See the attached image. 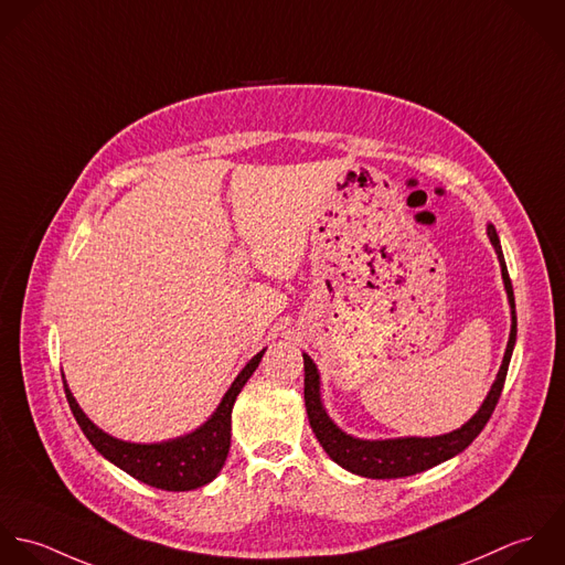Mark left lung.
I'll use <instances>...</instances> for the list:
<instances>
[{
	"mask_svg": "<svg viewBox=\"0 0 565 565\" xmlns=\"http://www.w3.org/2000/svg\"><path fill=\"white\" fill-rule=\"evenodd\" d=\"M487 235L498 253L500 268H502L504 290H507L509 306H511V334H509L500 371L495 375V382L491 384V391L487 393L478 413L460 428L451 430L448 435H441V437H402V439H380V441L355 439V437L342 433L339 426L330 419V415L326 413L323 402H321V380H319L317 364L312 362V358L308 353H303V369H306L303 397H306V411H308L312 433L317 435L323 450L330 454V458L334 462H339L340 467H344L347 471L364 476V478L413 476V473L426 471V469L448 460L451 456L460 454L487 426V422L500 399V393H502V386L507 380V371H509V362H511V353L515 347V337H518L513 286L509 279V270L504 264V255H502V246H500L495 226L487 225Z\"/></svg>",
	"mask_w": 565,
	"mask_h": 565,
	"instance_id": "1",
	"label": "left lung"
}]
</instances>
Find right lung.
Here are the masks:
<instances>
[{
    "label": "right lung",
    "instance_id": "obj_1",
    "mask_svg": "<svg viewBox=\"0 0 565 565\" xmlns=\"http://www.w3.org/2000/svg\"><path fill=\"white\" fill-rule=\"evenodd\" d=\"M266 349H262L257 355H253L246 366L237 373L233 384L214 411V415L194 433L185 437H177L161 444H130L115 439L100 430L78 406L74 399L65 375V395L70 402V408L89 439V444L100 451L107 460H111L119 469L137 478L139 482H146L150 487L163 489V491H190L199 489L207 482H212L218 471L225 465L226 454L231 448V411L235 404V397L239 395L246 380L257 369L262 355Z\"/></svg>",
    "mask_w": 565,
    "mask_h": 565
}]
</instances>
